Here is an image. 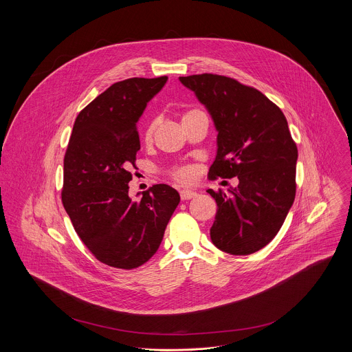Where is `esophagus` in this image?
<instances>
[{
  "instance_id": "obj_1",
  "label": "esophagus",
  "mask_w": 352,
  "mask_h": 352,
  "mask_svg": "<svg viewBox=\"0 0 352 352\" xmlns=\"http://www.w3.org/2000/svg\"><path fill=\"white\" fill-rule=\"evenodd\" d=\"M197 197H198V194H197L195 191H191V190H183V191H180V198H182V201H190V199L197 198Z\"/></svg>"
}]
</instances>
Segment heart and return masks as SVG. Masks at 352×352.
Listing matches in <instances>:
<instances>
[{
	"mask_svg": "<svg viewBox=\"0 0 352 352\" xmlns=\"http://www.w3.org/2000/svg\"><path fill=\"white\" fill-rule=\"evenodd\" d=\"M195 112H199L198 109H190L187 111L184 115H183V119L191 113H195ZM154 130H155V122L154 120H149L145 127H144V131H142V137H144V141L145 142H151L153 140V134H154ZM172 177L177 182H182V183H187L190 180H192L194 177V173L191 170V168L188 166H180V168H176L172 170Z\"/></svg>",
	"mask_w": 352,
	"mask_h": 352,
	"instance_id": "heart-1",
	"label": "heart"
}]
</instances>
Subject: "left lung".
Instances as JSON below:
<instances>
[{
    "mask_svg": "<svg viewBox=\"0 0 352 352\" xmlns=\"http://www.w3.org/2000/svg\"><path fill=\"white\" fill-rule=\"evenodd\" d=\"M208 109L217 157L208 179L239 177V186L207 192L217 201L210 229L221 251L244 256L260 251L280 230L296 198L297 145L282 109L256 88L226 76L180 77Z\"/></svg>",
    "mask_w": 352,
    "mask_h": 352,
    "instance_id": "1",
    "label": "left lung"
}]
</instances>
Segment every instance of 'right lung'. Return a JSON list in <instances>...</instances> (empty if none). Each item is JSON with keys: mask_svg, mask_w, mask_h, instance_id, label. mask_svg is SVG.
<instances>
[{"mask_svg": "<svg viewBox=\"0 0 352 352\" xmlns=\"http://www.w3.org/2000/svg\"><path fill=\"white\" fill-rule=\"evenodd\" d=\"M168 77L112 84L76 118L63 158L62 203L91 253L107 265L133 270L157 252L180 195L155 184L129 197L137 153V122Z\"/></svg>", "mask_w": 352, "mask_h": 352, "instance_id": "1", "label": "right lung"}]
</instances>
